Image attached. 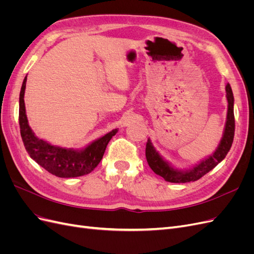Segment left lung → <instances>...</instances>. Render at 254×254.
<instances>
[{"label": "left lung", "instance_id": "1", "mask_svg": "<svg viewBox=\"0 0 254 254\" xmlns=\"http://www.w3.org/2000/svg\"><path fill=\"white\" fill-rule=\"evenodd\" d=\"M227 92V99H228V114H227V123L225 128V133L222 136V140L218 148L213 153V156H210L207 159L203 160L202 162L197 164L194 168H191L187 172H180L174 170L173 167L168 165L165 161L159 156V153L152 147L150 141H147L146 144V160H147L148 165L151 170L157 175L163 177L165 181L174 182V183H186L190 181H196L200 179L206 173L212 171L219 162H221L227 156L230 148H231L233 139H234V131H235V119H234V97L232 93V89L228 83L226 86Z\"/></svg>", "mask_w": 254, "mask_h": 254}]
</instances>
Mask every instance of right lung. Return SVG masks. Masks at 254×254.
I'll use <instances>...</instances> for the list:
<instances>
[{"instance_id": "1", "label": "right lung", "mask_w": 254, "mask_h": 254, "mask_svg": "<svg viewBox=\"0 0 254 254\" xmlns=\"http://www.w3.org/2000/svg\"><path fill=\"white\" fill-rule=\"evenodd\" d=\"M25 86L26 77L23 80L20 91L19 125L23 144L30 158L35 160L44 170L60 178H74V177L91 173L101 162L107 145L118 130H112L111 132L90 144L87 148L81 151L57 147V146H53L43 140L38 139L28 126L25 114Z\"/></svg>"}]
</instances>
